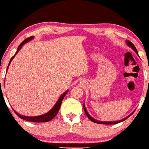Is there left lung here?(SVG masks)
Segmentation results:
<instances>
[{
	"instance_id": "8db88e82",
	"label": "left lung",
	"mask_w": 149,
	"mask_h": 149,
	"mask_svg": "<svg viewBox=\"0 0 149 149\" xmlns=\"http://www.w3.org/2000/svg\"><path fill=\"white\" fill-rule=\"evenodd\" d=\"M127 45H129V46H130V47H132V48L133 49H134V50L135 51V52H136V53H137V50H136V47H135V46L134 45V44L132 43V42H130V41H127ZM138 54V53H137ZM83 109H84V111H85V114H86V116H88V118L91 121H92V122H94V123H99V124H104V125H113V124H117V123H120V122H122V121H124V120H125L126 119H127L128 118L130 117V116L131 115H130L129 116H127V117H126L125 118H124V119H123V120H119V121H116V122H101V121H99V120H95V119H94V118H92L91 117V116H90V115H89L88 114V111H87V110H86V109H85V106L83 105Z\"/></svg>"
}]
</instances>
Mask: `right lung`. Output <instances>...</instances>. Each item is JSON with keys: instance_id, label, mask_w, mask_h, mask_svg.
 Segmentation results:
<instances>
[{"instance_id": "1", "label": "right lung", "mask_w": 149, "mask_h": 149, "mask_svg": "<svg viewBox=\"0 0 149 149\" xmlns=\"http://www.w3.org/2000/svg\"><path fill=\"white\" fill-rule=\"evenodd\" d=\"M33 36H31V37L27 38H26L25 40H24V41L22 42L19 45L17 51L16 53H15V54H16L18 52V51L20 49H21L22 46L24 44H25L26 42L29 41V40H31V39H33ZM15 54L14 56H13V57L11 58V59H10V62H9V64H8V66H9V65L10 64V62H11V61L13 60V58H14V57L15 56ZM8 68H7V70H8ZM67 92H68V90H67V91L65 92L63 94V95L60 97V98H59V100L57 101V103H56L55 105L54 106V107H53L52 109H51V110L49 111V112H47V113L44 114V115L39 116H34V117H29V116H24L20 115V114H19L17 112L15 111V110H14V111H15V113H16L17 115L20 118H22V119H23V120H27V121H29V122H37V123L48 122V121L51 120L54 118L55 117V116L57 114V113H58V111H59V109H60V107H61V102H62V100H64L65 95H66Z\"/></svg>"}]
</instances>
